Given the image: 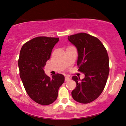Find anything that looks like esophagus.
I'll list each match as a JSON object with an SVG mask.
<instances>
[{
	"label": "esophagus",
	"instance_id": "1",
	"mask_svg": "<svg viewBox=\"0 0 126 126\" xmlns=\"http://www.w3.org/2000/svg\"><path fill=\"white\" fill-rule=\"evenodd\" d=\"M70 78L68 77H65V79H64V80H65V81L66 82H67V81H68V80H70Z\"/></svg>",
	"mask_w": 126,
	"mask_h": 126
}]
</instances>
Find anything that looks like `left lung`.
Wrapping results in <instances>:
<instances>
[{
	"instance_id": "obj_1",
	"label": "left lung",
	"mask_w": 126,
	"mask_h": 126,
	"mask_svg": "<svg viewBox=\"0 0 126 126\" xmlns=\"http://www.w3.org/2000/svg\"><path fill=\"white\" fill-rule=\"evenodd\" d=\"M68 39L78 50V71L85 75L82 80L75 75L72 77L77 83L72 97L78 103H91L99 97L106 85L110 72L107 49L98 38L86 33L71 35Z\"/></svg>"
}]
</instances>
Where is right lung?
<instances>
[{
  "label": "right lung",
  "mask_w": 126,
  "mask_h": 126,
  "mask_svg": "<svg viewBox=\"0 0 126 126\" xmlns=\"http://www.w3.org/2000/svg\"><path fill=\"white\" fill-rule=\"evenodd\" d=\"M58 41L59 38L37 37L25 43L20 51L18 64L25 89L33 101L43 105L56 100L59 88L64 81L63 75L49 77L43 70Z\"/></svg>",
  "instance_id": "obj_1"
}]
</instances>
